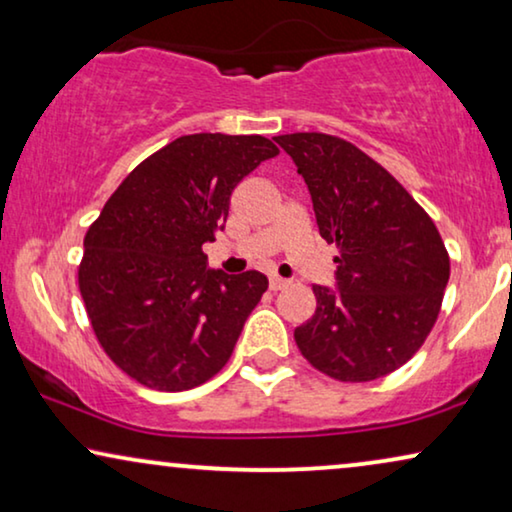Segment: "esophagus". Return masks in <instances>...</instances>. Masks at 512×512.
<instances>
[{
	"mask_svg": "<svg viewBox=\"0 0 512 512\" xmlns=\"http://www.w3.org/2000/svg\"><path fill=\"white\" fill-rule=\"evenodd\" d=\"M286 286H289V279H284V277H279V275H272L270 277V289L272 291H282V289H286Z\"/></svg>",
	"mask_w": 512,
	"mask_h": 512,
	"instance_id": "esophagus-1",
	"label": "esophagus"
}]
</instances>
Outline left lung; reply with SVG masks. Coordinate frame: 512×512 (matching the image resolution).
<instances>
[{
    "mask_svg": "<svg viewBox=\"0 0 512 512\" xmlns=\"http://www.w3.org/2000/svg\"><path fill=\"white\" fill-rule=\"evenodd\" d=\"M275 142L310 188L319 235L335 244L338 289L293 331L300 354L340 382L394 373L424 345L443 305L450 254L419 202L347 139L293 132Z\"/></svg>",
    "mask_w": 512,
    "mask_h": 512,
    "instance_id": "left-lung-1",
    "label": "left lung"
}]
</instances>
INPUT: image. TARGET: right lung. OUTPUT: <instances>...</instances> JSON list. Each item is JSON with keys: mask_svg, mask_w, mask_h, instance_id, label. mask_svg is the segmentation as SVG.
<instances>
[{"mask_svg": "<svg viewBox=\"0 0 512 512\" xmlns=\"http://www.w3.org/2000/svg\"><path fill=\"white\" fill-rule=\"evenodd\" d=\"M277 153L261 135H184L142 160L90 223L79 289L97 342L132 380L186 391L228 363L268 277L209 270L202 244L223 230L235 186Z\"/></svg>", "mask_w": 512, "mask_h": 512, "instance_id": "add662e5", "label": "right lung"}]
</instances>
